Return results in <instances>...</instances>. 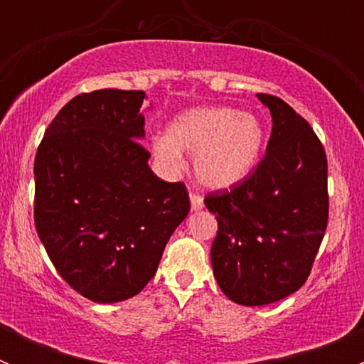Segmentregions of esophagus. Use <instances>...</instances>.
Instances as JSON below:
<instances>
[{
    "mask_svg": "<svg viewBox=\"0 0 364 364\" xmlns=\"http://www.w3.org/2000/svg\"><path fill=\"white\" fill-rule=\"evenodd\" d=\"M190 205H192V211H199V209H203L204 199L197 193H190Z\"/></svg>",
    "mask_w": 364,
    "mask_h": 364,
    "instance_id": "esophagus-1",
    "label": "esophagus"
}]
</instances>
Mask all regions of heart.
Returning a JSON list of instances; mask_svg holds the SVG:
<instances>
[{
  "label": "heart",
  "mask_w": 364,
  "mask_h": 364,
  "mask_svg": "<svg viewBox=\"0 0 364 364\" xmlns=\"http://www.w3.org/2000/svg\"><path fill=\"white\" fill-rule=\"evenodd\" d=\"M262 144V123L253 114L232 107H199L174 117L167 134L151 141V153L168 174L183 167V153L193 155L197 179L211 188H225L255 167Z\"/></svg>",
  "instance_id": "1"
}]
</instances>
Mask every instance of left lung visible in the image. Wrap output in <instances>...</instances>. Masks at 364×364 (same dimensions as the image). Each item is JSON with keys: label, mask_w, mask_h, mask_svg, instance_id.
I'll list each match as a JSON object with an SVG mask.
<instances>
[{"label": "left lung", "mask_w": 364, "mask_h": 364, "mask_svg": "<svg viewBox=\"0 0 364 364\" xmlns=\"http://www.w3.org/2000/svg\"><path fill=\"white\" fill-rule=\"evenodd\" d=\"M273 128L266 156L232 190L205 196L218 232L215 280L230 301L264 306L306 282L328 227V160L304 117L282 98L257 95Z\"/></svg>", "instance_id": "obj_1"}]
</instances>
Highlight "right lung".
I'll list each match as a JSON object with an SVG mask.
<instances>
[{
	"label": "right lung",
	"instance_id": "add662e5",
	"mask_svg": "<svg viewBox=\"0 0 364 364\" xmlns=\"http://www.w3.org/2000/svg\"><path fill=\"white\" fill-rule=\"evenodd\" d=\"M144 100V91L77 95L36 151V232L61 278L95 303L139 294L190 211L185 185L149 168Z\"/></svg>",
	"mask_w": 364,
	"mask_h": 364
}]
</instances>
